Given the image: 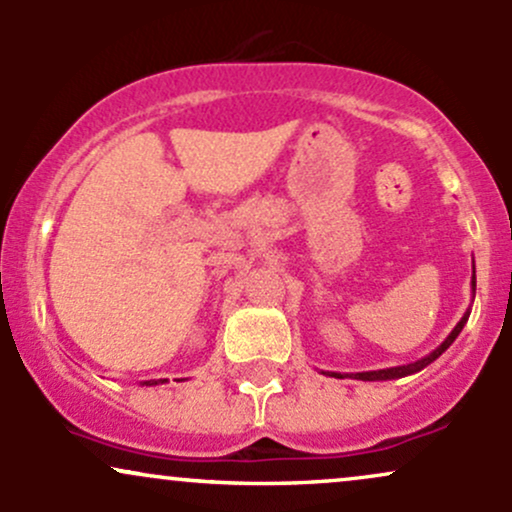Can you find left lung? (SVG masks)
<instances>
[{
    "label": "left lung",
    "mask_w": 512,
    "mask_h": 512,
    "mask_svg": "<svg viewBox=\"0 0 512 512\" xmlns=\"http://www.w3.org/2000/svg\"><path fill=\"white\" fill-rule=\"evenodd\" d=\"M474 293H477V274H472V296ZM467 320H469V310L467 313L462 315V320L457 322L455 325V330H452L448 337H445V342L438 346V349H433L431 354H426L424 358H419V361H414V363H407V366H395V368H380V370H363V373H330V370H327L325 375H332V378H354V380H368V383H375V380H397V378H404V375H411V373H419V370H424L426 366H431L433 361H436V358L443 354L445 349H448V346L455 342L457 339V334L462 332V327L467 325Z\"/></svg>",
    "instance_id": "1"
}]
</instances>
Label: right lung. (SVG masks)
<instances>
[{"label": "right lung", "instance_id": "obj_1", "mask_svg": "<svg viewBox=\"0 0 512 512\" xmlns=\"http://www.w3.org/2000/svg\"><path fill=\"white\" fill-rule=\"evenodd\" d=\"M163 383H168V380L166 378H161V380H144V383L142 385H163Z\"/></svg>", "mask_w": 512, "mask_h": 512}]
</instances>
